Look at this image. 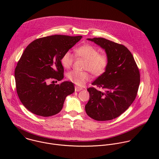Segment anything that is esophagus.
Returning a JSON list of instances; mask_svg holds the SVG:
<instances>
[{
    "label": "esophagus",
    "mask_w": 159,
    "mask_h": 159,
    "mask_svg": "<svg viewBox=\"0 0 159 159\" xmlns=\"http://www.w3.org/2000/svg\"><path fill=\"white\" fill-rule=\"evenodd\" d=\"M83 89L82 88V87H78V86H75V92H79V91H80V90H82Z\"/></svg>",
    "instance_id": "obj_1"
}]
</instances>
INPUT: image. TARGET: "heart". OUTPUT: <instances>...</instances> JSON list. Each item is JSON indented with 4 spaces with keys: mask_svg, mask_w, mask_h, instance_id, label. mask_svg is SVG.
Here are the masks:
<instances>
[{
    "mask_svg": "<svg viewBox=\"0 0 159 159\" xmlns=\"http://www.w3.org/2000/svg\"><path fill=\"white\" fill-rule=\"evenodd\" d=\"M77 55L87 60L85 69L89 70L93 75L99 76L103 74L109 65V58L107 54L99 53L97 48L90 44H85L76 50ZM74 56L70 51L66 52L61 57V63L65 69H69L74 63ZM67 78L70 82L83 86L90 79V75L85 72L72 70L67 74Z\"/></svg>",
    "mask_w": 159,
    "mask_h": 159,
    "instance_id": "1",
    "label": "heart"
}]
</instances>
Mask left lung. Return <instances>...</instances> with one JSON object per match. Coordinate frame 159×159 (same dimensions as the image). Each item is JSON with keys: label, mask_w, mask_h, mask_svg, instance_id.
Listing matches in <instances>:
<instances>
[{"label": "left lung", "mask_w": 159, "mask_h": 159, "mask_svg": "<svg viewBox=\"0 0 159 159\" xmlns=\"http://www.w3.org/2000/svg\"><path fill=\"white\" fill-rule=\"evenodd\" d=\"M106 52L109 65L106 72L87 89L90 98L85 106L87 115L97 121L115 119L131 106L137 96L140 75L131 53L124 45L103 38H87Z\"/></svg>", "instance_id": "obj_1"}]
</instances>
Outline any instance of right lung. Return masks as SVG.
Instances as JSON below:
<instances>
[{
	"mask_svg": "<svg viewBox=\"0 0 159 159\" xmlns=\"http://www.w3.org/2000/svg\"><path fill=\"white\" fill-rule=\"evenodd\" d=\"M82 38L59 34L43 37L25 50L15 69L16 90L22 104L33 114L43 117L57 115L66 97L75 91L72 82L55 85L48 82L63 79L61 57Z\"/></svg>",
	"mask_w": 159,
	"mask_h": 159,
	"instance_id": "add662e5",
	"label": "right lung"
}]
</instances>
